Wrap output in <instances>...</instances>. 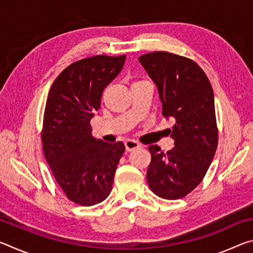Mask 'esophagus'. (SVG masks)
I'll return each instance as SVG.
<instances>
[{
  "mask_svg": "<svg viewBox=\"0 0 253 253\" xmlns=\"http://www.w3.org/2000/svg\"><path fill=\"white\" fill-rule=\"evenodd\" d=\"M125 147H126L127 152H131V151H135V149H137V148H139L140 145L137 143L136 140L127 139L125 142Z\"/></svg>",
  "mask_w": 253,
  "mask_h": 253,
  "instance_id": "esophagus-1",
  "label": "esophagus"
}]
</instances>
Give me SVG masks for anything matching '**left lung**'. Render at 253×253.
<instances>
[{
  "label": "left lung",
  "instance_id": "8db88e82",
  "mask_svg": "<svg viewBox=\"0 0 253 253\" xmlns=\"http://www.w3.org/2000/svg\"><path fill=\"white\" fill-rule=\"evenodd\" d=\"M138 61L156 84L163 116L175 123L169 129L172 149L164 153L157 145L148 147V186L162 199H181L202 181L216 151L212 85L204 71L187 58L160 51L144 54Z\"/></svg>",
  "mask_w": 253,
  "mask_h": 253
}]
</instances>
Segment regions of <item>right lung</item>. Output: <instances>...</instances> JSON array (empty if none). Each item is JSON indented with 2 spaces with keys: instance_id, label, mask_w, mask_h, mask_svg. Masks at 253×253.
<instances>
[{
  "instance_id": "1",
  "label": "right lung",
  "mask_w": 253,
  "mask_h": 253,
  "mask_svg": "<svg viewBox=\"0 0 253 253\" xmlns=\"http://www.w3.org/2000/svg\"><path fill=\"white\" fill-rule=\"evenodd\" d=\"M126 55L83 59L53 81L46 98L42 145L45 160L67 198L90 207L110 194L115 172L125 152L122 142L91 135L104 89L118 76Z\"/></svg>"
}]
</instances>
